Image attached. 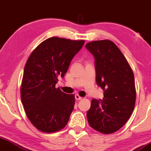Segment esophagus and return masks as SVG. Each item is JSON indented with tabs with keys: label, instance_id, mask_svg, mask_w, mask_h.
I'll use <instances>...</instances> for the list:
<instances>
[{
	"label": "esophagus",
	"instance_id": "esophagus-1",
	"mask_svg": "<svg viewBox=\"0 0 151 151\" xmlns=\"http://www.w3.org/2000/svg\"><path fill=\"white\" fill-rule=\"evenodd\" d=\"M75 98H76V100H81L82 99V97L81 96H79L78 94H76V96H75Z\"/></svg>",
	"mask_w": 151,
	"mask_h": 151
}]
</instances>
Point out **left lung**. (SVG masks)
Listing matches in <instances>:
<instances>
[{
	"label": "left lung",
	"instance_id": "1",
	"mask_svg": "<svg viewBox=\"0 0 151 151\" xmlns=\"http://www.w3.org/2000/svg\"><path fill=\"white\" fill-rule=\"evenodd\" d=\"M86 47L95 58L96 81L104 90L101 100L93 99L87 111L89 125L103 134L115 132L132 114L136 99L134 74L113 42L99 40Z\"/></svg>",
	"mask_w": 151,
	"mask_h": 151
}]
</instances>
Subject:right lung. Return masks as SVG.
<instances>
[{
	"label": "right lung",
	"mask_w": 151,
	"mask_h": 151,
	"mask_svg": "<svg viewBox=\"0 0 151 151\" xmlns=\"http://www.w3.org/2000/svg\"><path fill=\"white\" fill-rule=\"evenodd\" d=\"M84 40L47 39L31 53L24 70L21 99L27 117L40 131L58 132L65 127L75 105L74 94L55 85L64 77Z\"/></svg>",
	"instance_id": "right-lung-1"
}]
</instances>
